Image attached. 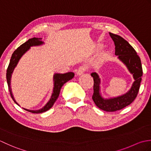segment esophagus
<instances>
[{"instance_id":"1","label":"esophagus","mask_w":151,"mask_h":151,"mask_svg":"<svg viewBox=\"0 0 151 151\" xmlns=\"http://www.w3.org/2000/svg\"><path fill=\"white\" fill-rule=\"evenodd\" d=\"M86 69V67H84V66L80 67L79 68L77 69V70H76V74H77L78 76L81 75L84 73Z\"/></svg>"}]
</instances>
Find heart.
Here are the masks:
<instances>
[{"mask_svg": "<svg viewBox=\"0 0 151 151\" xmlns=\"http://www.w3.org/2000/svg\"><path fill=\"white\" fill-rule=\"evenodd\" d=\"M108 56V53L107 52H102L101 56V60H105L106 58Z\"/></svg>", "mask_w": 151, "mask_h": 151, "instance_id": "obj_1", "label": "heart"}]
</instances>
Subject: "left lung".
I'll use <instances>...</instances> for the list:
<instances>
[{
    "label": "left lung",
    "instance_id": "left-lung-1",
    "mask_svg": "<svg viewBox=\"0 0 151 151\" xmlns=\"http://www.w3.org/2000/svg\"><path fill=\"white\" fill-rule=\"evenodd\" d=\"M109 34L115 43V54L117 56V59L126 66L134 80L132 86L127 93L117 97L107 99L102 95L100 76L95 72L91 74L94 81L93 101L96 106L102 110L115 111L127 106L136 99L142 81L143 70L140 58L129 42L118 35Z\"/></svg>",
    "mask_w": 151,
    "mask_h": 151
}]
</instances>
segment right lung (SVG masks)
Listing matches in <instances>:
<instances>
[{
  "instance_id": "obj_1",
  "label": "right lung",
  "mask_w": 151,
  "mask_h": 151,
  "mask_svg": "<svg viewBox=\"0 0 151 151\" xmlns=\"http://www.w3.org/2000/svg\"><path fill=\"white\" fill-rule=\"evenodd\" d=\"M45 43L42 41V38L40 37H33L31 39L28 40L27 42L22 44L20 47H19L17 49H16L14 53L12 54L10 62H9V65L7 69V73H6V80H7V83L8 86V89L9 93H10L11 97L13 100L17 104L18 106H20V105L18 104V102L15 101L14 98V96L13 95V93L11 88V78L12 73H14V70L15 68L17 67V64L19 62V60L22 58V56L26 53L27 51L30 49V47H37L41 46L44 45ZM74 76H75V73L73 72H68L66 73H56L54 74L53 75V84L54 87L52 89V95L50 96V98L46 104L43 106L39 110H29V109H27L24 108H22L24 110L28 111L34 114H40L43 113V112L49 110V109L52 107L54 104L55 103L56 101L57 100L58 97H59L60 92L61 90L62 86L64 84H65L67 82H68L70 80H71Z\"/></svg>"
}]
</instances>
